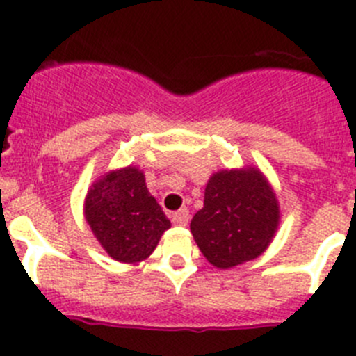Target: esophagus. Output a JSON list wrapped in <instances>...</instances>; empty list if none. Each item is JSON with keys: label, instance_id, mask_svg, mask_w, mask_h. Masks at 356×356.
Segmentation results:
<instances>
[{"label": "esophagus", "instance_id": "34e87169", "mask_svg": "<svg viewBox=\"0 0 356 356\" xmlns=\"http://www.w3.org/2000/svg\"><path fill=\"white\" fill-rule=\"evenodd\" d=\"M172 222L178 226H185L188 222V210L187 209H180L178 212L172 213Z\"/></svg>", "mask_w": 356, "mask_h": 356}]
</instances>
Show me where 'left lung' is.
<instances>
[{
  "label": "left lung",
  "mask_w": 356,
  "mask_h": 356,
  "mask_svg": "<svg viewBox=\"0 0 356 356\" xmlns=\"http://www.w3.org/2000/svg\"><path fill=\"white\" fill-rule=\"evenodd\" d=\"M280 226L275 188L254 165L210 176L203 209L191 221L197 248L212 266L232 269L269 248Z\"/></svg>",
  "instance_id": "obj_1"
}]
</instances>
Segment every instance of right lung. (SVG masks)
<instances>
[{
  "mask_svg": "<svg viewBox=\"0 0 356 356\" xmlns=\"http://www.w3.org/2000/svg\"><path fill=\"white\" fill-rule=\"evenodd\" d=\"M83 213L103 250L122 264L146 260L171 228L135 165L103 172L87 191Z\"/></svg>",
  "mask_w": 356,
  "mask_h": 356,
  "instance_id": "1",
  "label": "right lung"
}]
</instances>
